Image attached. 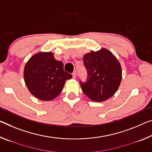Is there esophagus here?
Segmentation results:
<instances>
[{
    "label": "esophagus",
    "instance_id": "obj_1",
    "mask_svg": "<svg viewBox=\"0 0 152 152\" xmlns=\"http://www.w3.org/2000/svg\"><path fill=\"white\" fill-rule=\"evenodd\" d=\"M72 76H73V78H76V76H77V72L76 71H74L73 72V74H72Z\"/></svg>",
    "mask_w": 152,
    "mask_h": 152
}]
</instances>
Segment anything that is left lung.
<instances>
[{
  "label": "left lung",
  "instance_id": "8db88e82",
  "mask_svg": "<svg viewBox=\"0 0 152 152\" xmlns=\"http://www.w3.org/2000/svg\"><path fill=\"white\" fill-rule=\"evenodd\" d=\"M88 72L86 83L80 82L83 93L95 102H102L114 95L122 80V68L118 60L105 48L91 51L83 57Z\"/></svg>",
  "mask_w": 152,
  "mask_h": 152
}]
</instances>
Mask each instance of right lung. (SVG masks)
<instances>
[{
    "label": "right lung",
    "instance_id": "obj_1",
    "mask_svg": "<svg viewBox=\"0 0 152 152\" xmlns=\"http://www.w3.org/2000/svg\"><path fill=\"white\" fill-rule=\"evenodd\" d=\"M26 85L30 93L42 101L58 96L65 83L72 76L64 70V64L51 52H38L30 57L23 69Z\"/></svg>",
    "mask_w": 152,
    "mask_h": 152
}]
</instances>
